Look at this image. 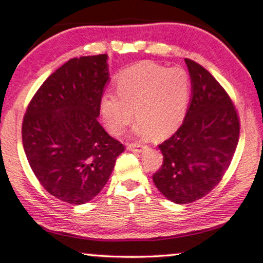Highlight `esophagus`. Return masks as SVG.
Returning <instances> with one entry per match:
<instances>
[{
    "mask_svg": "<svg viewBox=\"0 0 263 263\" xmlns=\"http://www.w3.org/2000/svg\"><path fill=\"white\" fill-rule=\"evenodd\" d=\"M127 149L134 152H141L143 149V146L136 145V143H128V145H127Z\"/></svg>",
    "mask_w": 263,
    "mask_h": 263,
    "instance_id": "34e87169",
    "label": "esophagus"
}]
</instances>
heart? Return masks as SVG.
<instances>
[{
  "label": "heart",
  "instance_id": "obj_1",
  "mask_svg": "<svg viewBox=\"0 0 263 263\" xmlns=\"http://www.w3.org/2000/svg\"><path fill=\"white\" fill-rule=\"evenodd\" d=\"M116 93L101 97L100 111L109 134H122L138 118L140 137H167L182 123L189 106L191 82L182 68H167L155 62L135 63L118 73ZM135 114H133V109Z\"/></svg>",
  "mask_w": 263,
  "mask_h": 263
}]
</instances>
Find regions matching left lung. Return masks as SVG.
<instances>
[{
    "label": "left lung",
    "instance_id": "1",
    "mask_svg": "<svg viewBox=\"0 0 263 263\" xmlns=\"http://www.w3.org/2000/svg\"><path fill=\"white\" fill-rule=\"evenodd\" d=\"M192 97L180 128L158 146L163 163L154 183L167 200L191 203L217 186L229 168L239 136L237 111L206 68L184 59Z\"/></svg>",
    "mask_w": 263,
    "mask_h": 263
}]
</instances>
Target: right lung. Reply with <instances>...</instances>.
<instances>
[{
	"instance_id": "1",
	"label": "right lung",
	"mask_w": 263,
	"mask_h": 263,
	"mask_svg": "<svg viewBox=\"0 0 263 263\" xmlns=\"http://www.w3.org/2000/svg\"><path fill=\"white\" fill-rule=\"evenodd\" d=\"M107 60L97 54L66 62L42 83L24 117L22 143L34 176L71 204L96 197L125 151L97 121L109 81Z\"/></svg>"
}]
</instances>
